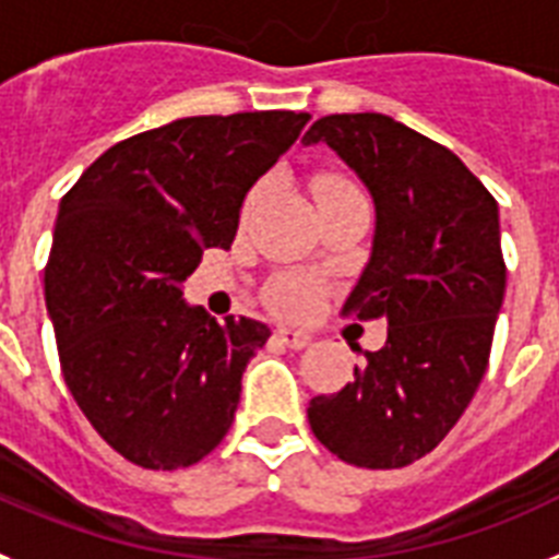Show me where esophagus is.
Wrapping results in <instances>:
<instances>
[{
    "label": "esophagus",
    "instance_id": "1",
    "mask_svg": "<svg viewBox=\"0 0 559 559\" xmlns=\"http://www.w3.org/2000/svg\"><path fill=\"white\" fill-rule=\"evenodd\" d=\"M274 336L283 345H288V348H306L311 343V334L302 329H276Z\"/></svg>",
    "mask_w": 559,
    "mask_h": 559
}]
</instances>
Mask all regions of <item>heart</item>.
<instances>
[{
	"label": "heart",
	"instance_id": "heart-1",
	"mask_svg": "<svg viewBox=\"0 0 559 559\" xmlns=\"http://www.w3.org/2000/svg\"><path fill=\"white\" fill-rule=\"evenodd\" d=\"M325 182H336V179H322L320 186ZM253 200V197H251ZM248 200V205H251ZM313 299H317V288H313L308 280H297V276H290V280H283V283L276 285L274 290V302L280 311L285 313H302L313 306Z\"/></svg>",
	"mask_w": 559,
	"mask_h": 559
}]
</instances>
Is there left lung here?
<instances>
[{
    "mask_svg": "<svg viewBox=\"0 0 559 559\" xmlns=\"http://www.w3.org/2000/svg\"><path fill=\"white\" fill-rule=\"evenodd\" d=\"M302 145H329L371 193V253L343 313L389 322L308 423L345 463L403 468L440 445L486 373L506 294L500 211L460 156L385 114L322 117Z\"/></svg>",
    "mask_w": 559,
    "mask_h": 559,
    "instance_id": "1",
    "label": "left lung"
}]
</instances>
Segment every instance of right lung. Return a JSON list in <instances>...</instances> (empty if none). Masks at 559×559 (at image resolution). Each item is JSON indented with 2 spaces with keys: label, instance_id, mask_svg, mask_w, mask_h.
I'll return each mask as SVG.
<instances>
[{
  "label": "right lung",
  "instance_id": "add662e5",
  "mask_svg": "<svg viewBox=\"0 0 559 559\" xmlns=\"http://www.w3.org/2000/svg\"><path fill=\"white\" fill-rule=\"evenodd\" d=\"M306 122L294 110L174 119L108 147L59 202L45 302L62 377L124 460L174 472L228 435L271 329L216 322L182 283L205 248H230L251 186Z\"/></svg>",
  "mask_w": 559,
  "mask_h": 559
}]
</instances>
